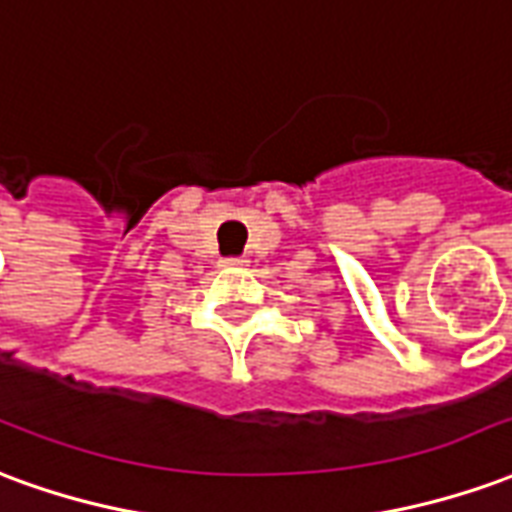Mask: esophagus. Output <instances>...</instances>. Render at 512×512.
Returning <instances> with one entry per match:
<instances>
[{
  "label": "esophagus",
  "instance_id": "esophagus-1",
  "mask_svg": "<svg viewBox=\"0 0 512 512\" xmlns=\"http://www.w3.org/2000/svg\"><path fill=\"white\" fill-rule=\"evenodd\" d=\"M222 266L244 268V266H249V260H246V257H227V260H222Z\"/></svg>",
  "mask_w": 512,
  "mask_h": 512
}]
</instances>
